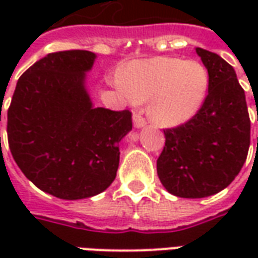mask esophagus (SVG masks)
<instances>
[{"label": "esophagus", "mask_w": 258, "mask_h": 258, "mask_svg": "<svg viewBox=\"0 0 258 258\" xmlns=\"http://www.w3.org/2000/svg\"><path fill=\"white\" fill-rule=\"evenodd\" d=\"M133 120H134V125L137 127V128H141V127H144V125H146V120L141 114H134V117H133Z\"/></svg>", "instance_id": "esophagus-1"}]
</instances>
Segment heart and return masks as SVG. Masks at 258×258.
<instances>
[{
    "label": "heart",
    "mask_w": 258,
    "mask_h": 258,
    "mask_svg": "<svg viewBox=\"0 0 258 258\" xmlns=\"http://www.w3.org/2000/svg\"><path fill=\"white\" fill-rule=\"evenodd\" d=\"M118 84L135 103L149 101V114L162 125L194 117L209 90V73L198 60L171 56L142 59L124 70Z\"/></svg>",
    "instance_id": "heart-1"
}]
</instances>
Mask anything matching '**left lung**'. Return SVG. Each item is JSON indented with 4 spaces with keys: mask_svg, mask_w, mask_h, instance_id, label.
<instances>
[{
    "mask_svg": "<svg viewBox=\"0 0 258 258\" xmlns=\"http://www.w3.org/2000/svg\"><path fill=\"white\" fill-rule=\"evenodd\" d=\"M196 52L209 73V92L186 123L164 130L157 175L171 195L199 199L218 194L238 175L250 146V117L243 88L224 59Z\"/></svg>",
    "mask_w": 258,
    "mask_h": 258,
    "instance_id": "8db88e82",
    "label": "left lung"
}]
</instances>
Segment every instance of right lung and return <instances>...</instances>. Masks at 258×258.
Listing matches in <instances>:
<instances>
[{"mask_svg": "<svg viewBox=\"0 0 258 258\" xmlns=\"http://www.w3.org/2000/svg\"><path fill=\"white\" fill-rule=\"evenodd\" d=\"M95 53H48L20 76L8 109V144L22 173L59 199L101 194L116 178L130 110L94 107L85 72ZM1 121V112H0Z\"/></svg>", "mask_w": 258, "mask_h": 258, "instance_id": "right-lung-1", "label": "right lung"}]
</instances>
